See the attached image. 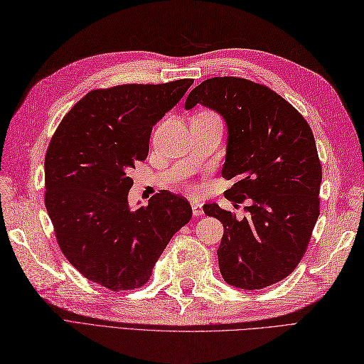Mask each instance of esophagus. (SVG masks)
I'll return each mask as SVG.
<instances>
[{"label":"esophagus","instance_id":"esophagus-1","mask_svg":"<svg viewBox=\"0 0 364 364\" xmlns=\"http://www.w3.org/2000/svg\"><path fill=\"white\" fill-rule=\"evenodd\" d=\"M192 213H193L195 217L203 215V208H201V204H200V203H197V201H192Z\"/></svg>","mask_w":364,"mask_h":364}]
</instances>
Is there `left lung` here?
I'll use <instances>...</instances> for the list:
<instances>
[{"label":"left lung","instance_id":"left-lung-1","mask_svg":"<svg viewBox=\"0 0 364 364\" xmlns=\"http://www.w3.org/2000/svg\"><path fill=\"white\" fill-rule=\"evenodd\" d=\"M215 110L228 127L221 175L235 180L226 198L246 201L247 217L218 204H204L206 215L223 223L220 272L246 291L282 282L303 258L320 215L321 164L314 134L286 100L266 86L235 77L203 81L186 98Z\"/></svg>","mask_w":364,"mask_h":364}]
</instances>
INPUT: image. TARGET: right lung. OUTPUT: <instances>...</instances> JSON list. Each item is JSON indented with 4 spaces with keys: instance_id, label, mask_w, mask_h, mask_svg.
Listing matches in <instances>:
<instances>
[{
    "instance_id": "obj_1",
    "label": "right lung",
    "mask_w": 364,
    "mask_h": 364,
    "mask_svg": "<svg viewBox=\"0 0 364 364\" xmlns=\"http://www.w3.org/2000/svg\"><path fill=\"white\" fill-rule=\"evenodd\" d=\"M193 80L89 92L63 118L44 161L46 209L64 257L110 291L146 284L164 247L192 218L180 195L161 191L132 209L130 172L149 154L152 127Z\"/></svg>"
}]
</instances>
